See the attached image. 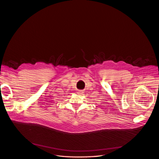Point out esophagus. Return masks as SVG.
Returning a JSON list of instances; mask_svg holds the SVG:
<instances>
[{"label":"esophagus","mask_w":159,"mask_h":159,"mask_svg":"<svg viewBox=\"0 0 159 159\" xmlns=\"http://www.w3.org/2000/svg\"><path fill=\"white\" fill-rule=\"evenodd\" d=\"M83 91L82 90H78V92H77V93L78 94H79V95H82V94H83Z\"/></svg>","instance_id":"esophagus-1"}]
</instances>
